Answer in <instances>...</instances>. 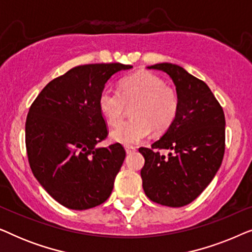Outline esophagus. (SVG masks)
<instances>
[{"mask_svg":"<svg viewBox=\"0 0 252 252\" xmlns=\"http://www.w3.org/2000/svg\"><path fill=\"white\" fill-rule=\"evenodd\" d=\"M136 150L135 147H126V153L127 154H133Z\"/></svg>","mask_w":252,"mask_h":252,"instance_id":"34e87169","label":"esophagus"}]
</instances>
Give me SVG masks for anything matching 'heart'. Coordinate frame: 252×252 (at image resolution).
Returning a JSON list of instances; mask_svg holds the SVG:
<instances>
[{
	"label": "heart",
	"instance_id": "obj_1",
	"mask_svg": "<svg viewBox=\"0 0 252 252\" xmlns=\"http://www.w3.org/2000/svg\"><path fill=\"white\" fill-rule=\"evenodd\" d=\"M132 108V120L117 127L111 139L133 147L149 136L151 128L163 133L173 125L180 109L177 89L165 85L163 79L149 72H137L120 81L119 92L105 88L98 96V109L106 123L117 126Z\"/></svg>",
	"mask_w": 252,
	"mask_h": 252
}]
</instances>
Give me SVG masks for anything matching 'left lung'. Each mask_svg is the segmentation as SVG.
Here are the masks:
<instances>
[{
  "label": "left lung",
  "instance_id": "obj_1",
  "mask_svg": "<svg viewBox=\"0 0 252 252\" xmlns=\"http://www.w3.org/2000/svg\"><path fill=\"white\" fill-rule=\"evenodd\" d=\"M148 68L170 75L180 96L177 119L150 148H140L143 190L153 202L180 208L197 198L215 178L225 154V115L204 81L175 64ZM171 151L168 157L159 153Z\"/></svg>",
  "mask_w": 252,
  "mask_h": 252
}]
</instances>
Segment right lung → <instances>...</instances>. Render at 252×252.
I'll use <instances>...</instances> for the list:
<instances>
[{"label": "right lung", "instance_id": "1", "mask_svg": "<svg viewBox=\"0 0 252 252\" xmlns=\"http://www.w3.org/2000/svg\"><path fill=\"white\" fill-rule=\"evenodd\" d=\"M120 63L75 66L44 87L31 105L25 124L29 163L34 177L65 208L87 210L111 195L125 159L120 143L95 146L109 130L98 96Z\"/></svg>", "mask_w": 252, "mask_h": 252}]
</instances>
